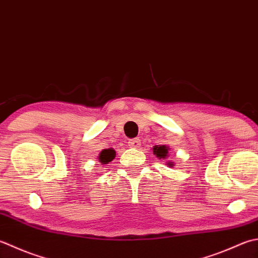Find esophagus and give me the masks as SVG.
Returning a JSON list of instances; mask_svg holds the SVG:
<instances>
[{
  "label": "esophagus",
  "instance_id": "esophagus-1",
  "mask_svg": "<svg viewBox=\"0 0 258 258\" xmlns=\"http://www.w3.org/2000/svg\"><path fill=\"white\" fill-rule=\"evenodd\" d=\"M128 145L131 146V148H133V149H138V148H140L141 142H140L139 139H133V140H130L128 141Z\"/></svg>",
  "mask_w": 258,
  "mask_h": 258
}]
</instances>
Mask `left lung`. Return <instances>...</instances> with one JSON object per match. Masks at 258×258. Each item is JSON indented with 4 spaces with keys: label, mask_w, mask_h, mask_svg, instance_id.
Returning a JSON list of instances; mask_svg holds the SVG:
<instances>
[{
    "label": "left lung",
    "mask_w": 258,
    "mask_h": 258,
    "mask_svg": "<svg viewBox=\"0 0 258 258\" xmlns=\"http://www.w3.org/2000/svg\"><path fill=\"white\" fill-rule=\"evenodd\" d=\"M153 153L158 156L159 159H165L169 153V148L165 145H156L153 148ZM169 166H173L172 162H168Z\"/></svg>",
    "instance_id": "obj_1"
}]
</instances>
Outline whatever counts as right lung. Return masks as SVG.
<instances>
[{"label":"right lung","mask_w":258,"mask_h":258,"mask_svg":"<svg viewBox=\"0 0 258 258\" xmlns=\"http://www.w3.org/2000/svg\"><path fill=\"white\" fill-rule=\"evenodd\" d=\"M115 158V151L113 149H107L103 150L102 152L99 153V162L102 164H107Z\"/></svg>","instance_id":"add662e5"}]
</instances>
